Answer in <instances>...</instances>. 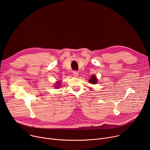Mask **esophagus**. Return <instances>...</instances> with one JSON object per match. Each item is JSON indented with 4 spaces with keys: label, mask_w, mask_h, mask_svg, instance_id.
<instances>
[{
    "label": "esophagus",
    "mask_w": 150,
    "mask_h": 150,
    "mask_svg": "<svg viewBox=\"0 0 150 150\" xmlns=\"http://www.w3.org/2000/svg\"><path fill=\"white\" fill-rule=\"evenodd\" d=\"M79 75V73L77 71H73V76L74 77H77Z\"/></svg>",
    "instance_id": "34e87169"
}]
</instances>
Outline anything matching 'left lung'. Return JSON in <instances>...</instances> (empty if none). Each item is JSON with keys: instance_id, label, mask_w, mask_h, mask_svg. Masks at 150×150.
<instances>
[{"instance_id": "8db88e82", "label": "left lung", "mask_w": 150, "mask_h": 150, "mask_svg": "<svg viewBox=\"0 0 150 150\" xmlns=\"http://www.w3.org/2000/svg\"><path fill=\"white\" fill-rule=\"evenodd\" d=\"M89 82L91 84H95L98 82V79H97L96 76H95L94 75L91 76V78L89 80Z\"/></svg>"}]
</instances>
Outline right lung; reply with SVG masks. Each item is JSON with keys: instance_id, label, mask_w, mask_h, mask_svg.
<instances>
[{"instance_id": "1", "label": "right lung", "mask_w": 150, "mask_h": 150, "mask_svg": "<svg viewBox=\"0 0 150 150\" xmlns=\"http://www.w3.org/2000/svg\"><path fill=\"white\" fill-rule=\"evenodd\" d=\"M57 86H56V88H59V85H60V82H57Z\"/></svg>"}]
</instances>
